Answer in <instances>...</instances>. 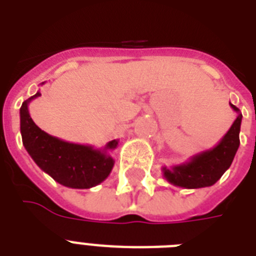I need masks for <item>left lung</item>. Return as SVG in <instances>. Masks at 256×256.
<instances>
[{
	"label": "left lung",
	"mask_w": 256,
	"mask_h": 256,
	"mask_svg": "<svg viewBox=\"0 0 256 256\" xmlns=\"http://www.w3.org/2000/svg\"><path fill=\"white\" fill-rule=\"evenodd\" d=\"M230 106L238 114V116L216 146L195 154L186 164L162 168L164 176L171 184L184 188L212 186L230 168L240 144L239 132L242 124L240 110L232 104H230Z\"/></svg>",
	"instance_id": "obj_1"
}]
</instances>
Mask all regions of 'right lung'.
<instances>
[{
  "label": "right lung",
  "instance_id": "right-lung-1",
  "mask_svg": "<svg viewBox=\"0 0 256 256\" xmlns=\"http://www.w3.org/2000/svg\"><path fill=\"white\" fill-rule=\"evenodd\" d=\"M41 96L37 92L20 108L22 144L37 166L62 186L90 188L104 182L112 172L114 160L110 152L118 140H110L104 148L66 142L50 136L34 124L29 114V104Z\"/></svg>",
  "mask_w": 256,
  "mask_h": 256
}]
</instances>
